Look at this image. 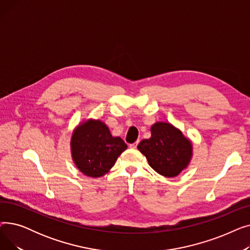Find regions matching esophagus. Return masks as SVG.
Segmentation results:
<instances>
[{"mask_svg": "<svg viewBox=\"0 0 250 250\" xmlns=\"http://www.w3.org/2000/svg\"><path fill=\"white\" fill-rule=\"evenodd\" d=\"M137 146H138V142H136V143H134V144H130V145H129V148L136 149V148H137Z\"/></svg>", "mask_w": 250, "mask_h": 250, "instance_id": "esophagus-1", "label": "esophagus"}]
</instances>
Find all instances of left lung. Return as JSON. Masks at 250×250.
Listing matches in <instances>:
<instances>
[{
  "instance_id": "left-lung-1",
  "label": "left lung",
  "mask_w": 250,
  "mask_h": 250,
  "mask_svg": "<svg viewBox=\"0 0 250 250\" xmlns=\"http://www.w3.org/2000/svg\"><path fill=\"white\" fill-rule=\"evenodd\" d=\"M138 150L149 165L165 177H175L188 168L192 158V142L170 123L157 122L151 126V138L141 141Z\"/></svg>"
}]
</instances>
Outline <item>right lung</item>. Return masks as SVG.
Masks as SVG:
<instances>
[{"label": "right lung", "mask_w": 250, "mask_h": 250, "mask_svg": "<svg viewBox=\"0 0 250 250\" xmlns=\"http://www.w3.org/2000/svg\"><path fill=\"white\" fill-rule=\"evenodd\" d=\"M126 148L123 139L113 137L106 125L94 118L79 123L71 138L72 159L76 167L93 178L106 174Z\"/></svg>", "instance_id": "add662e5"}]
</instances>
